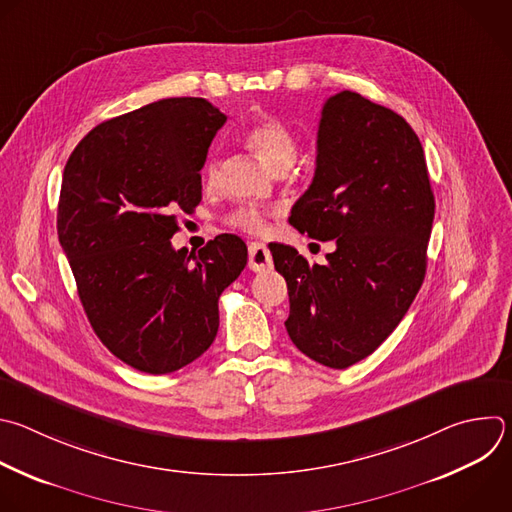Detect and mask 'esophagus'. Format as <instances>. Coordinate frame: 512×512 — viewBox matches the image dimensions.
<instances>
[{"instance_id": "34e87169", "label": "esophagus", "mask_w": 512, "mask_h": 512, "mask_svg": "<svg viewBox=\"0 0 512 512\" xmlns=\"http://www.w3.org/2000/svg\"><path fill=\"white\" fill-rule=\"evenodd\" d=\"M273 259H271V251L267 249V245L263 243H251L249 245V269L253 271H265L271 269Z\"/></svg>"}]
</instances>
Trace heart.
Listing matches in <instances>:
<instances>
[{
  "label": "heart",
  "mask_w": 512,
  "mask_h": 512,
  "mask_svg": "<svg viewBox=\"0 0 512 512\" xmlns=\"http://www.w3.org/2000/svg\"><path fill=\"white\" fill-rule=\"evenodd\" d=\"M245 142L247 146L261 158V162L269 170L289 168L297 154V140L293 130L275 116H263L257 122H253L245 130ZM221 175V160L217 154L209 156L205 166V179L207 185H217ZM227 223L231 227L243 229L247 233H263L267 229V211L257 207H243L233 211L227 217Z\"/></svg>",
  "instance_id": "b5f03b06"
}]
</instances>
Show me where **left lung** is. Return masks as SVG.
<instances>
[{"mask_svg": "<svg viewBox=\"0 0 512 512\" xmlns=\"http://www.w3.org/2000/svg\"><path fill=\"white\" fill-rule=\"evenodd\" d=\"M434 207L412 126L358 92L329 96L315 175L289 223L311 239L335 241V251L309 265L289 245L269 247L287 281L285 327L299 352L344 370L378 350L422 287Z\"/></svg>", "mask_w": 512, "mask_h": 512, "instance_id": "8db88e82", "label": "left lung"}]
</instances>
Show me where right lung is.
I'll use <instances>...</instances> for the list:
<instances>
[{"instance_id":"1","label":"right lung","mask_w":512,"mask_h":512,"mask_svg":"<svg viewBox=\"0 0 512 512\" xmlns=\"http://www.w3.org/2000/svg\"><path fill=\"white\" fill-rule=\"evenodd\" d=\"M227 116L205 98H164L92 128L70 154L58 239L100 342L144 374L203 356L219 297L247 265V245L219 235L173 249L175 211L201 203V168Z\"/></svg>"}]
</instances>
